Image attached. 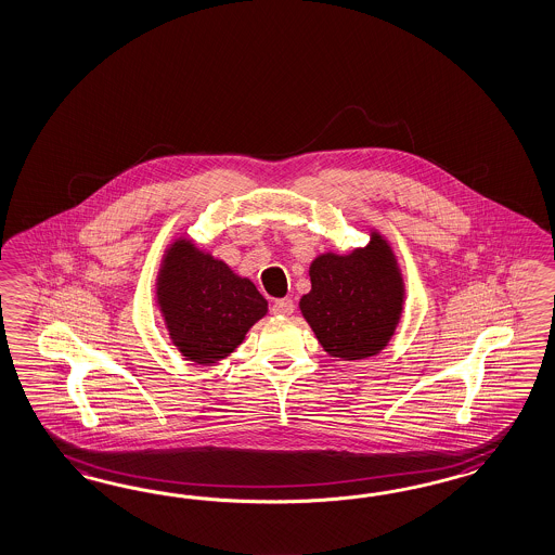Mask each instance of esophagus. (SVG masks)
Segmentation results:
<instances>
[{
	"instance_id": "1",
	"label": "esophagus",
	"mask_w": 555,
	"mask_h": 555,
	"mask_svg": "<svg viewBox=\"0 0 555 555\" xmlns=\"http://www.w3.org/2000/svg\"><path fill=\"white\" fill-rule=\"evenodd\" d=\"M294 301L289 300V298H280V300L273 301V306H271V310H273V314H278V317H292L294 314Z\"/></svg>"
}]
</instances>
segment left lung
<instances>
[{"instance_id":"obj_1","label":"left lung","mask_w":555,"mask_h":555,"mask_svg":"<svg viewBox=\"0 0 555 555\" xmlns=\"http://www.w3.org/2000/svg\"><path fill=\"white\" fill-rule=\"evenodd\" d=\"M310 282L301 317L331 357L361 361L389 345L403 314L405 282L391 243L377 229L364 247L318 255Z\"/></svg>"}]
</instances>
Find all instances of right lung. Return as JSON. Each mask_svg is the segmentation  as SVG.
Segmentation results:
<instances>
[{"mask_svg":"<svg viewBox=\"0 0 555 555\" xmlns=\"http://www.w3.org/2000/svg\"><path fill=\"white\" fill-rule=\"evenodd\" d=\"M156 304L176 350L196 364L227 359L268 314V300L249 278L184 235L162 255Z\"/></svg>","mask_w":555,"mask_h":555,"instance_id":"right-lung-1","label":"right lung"}]
</instances>
